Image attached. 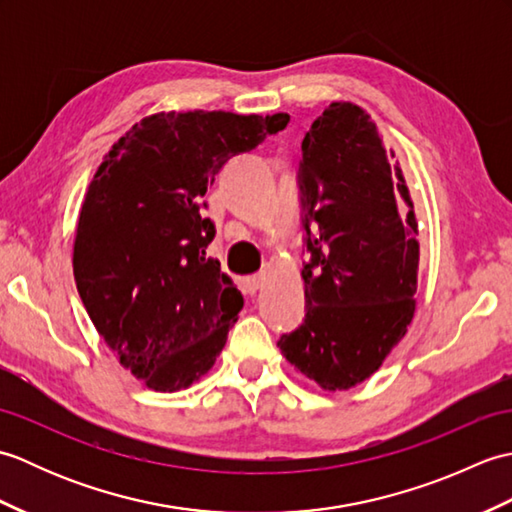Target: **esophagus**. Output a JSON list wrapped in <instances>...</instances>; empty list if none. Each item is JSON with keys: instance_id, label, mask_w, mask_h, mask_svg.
<instances>
[{"instance_id": "obj_1", "label": "esophagus", "mask_w": 512, "mask_h": 512, "mask_svg": "<svg viewBox=\"0 0 512 512\" xmlns=\"http://www.w3.org/2000/svg\"><path fill=\"white\" fill-rule=\"evenodd\" d=\"M264 284H266L264 275H250L244 279V288H246V292H250V295H255L257 290H262Z\"/></svg>"}]
</instances>
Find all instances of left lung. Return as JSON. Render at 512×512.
Masks as SVG:
<instances>
[{
  "label": "left lung",
  "mask_w": 512,
  "mask_h": 512,
  "mask_svg": "<svg viewBox=\"0 0 512 512\" xmlns=\"http://www.w3.org/2000/svg\"><path fill=\"white\" fill-rule=\"evenodd\" d=\"M301 151L306 319L277 345L321 389H350L378 372L416 312L418 222L396 154L363 107L330 103Z\"/></svg>",
  "instance_id": "8db88e82"
}]
</instances>
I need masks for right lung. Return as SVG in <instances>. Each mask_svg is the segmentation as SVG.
<instances>
[{"label": "right lung", "mask_w": 512, "mask_h": 512, "mask_svg": "<svg viewBox=\"0 0 512 512\" xmlns=\"http://www.w3.org/2000/svg\"><path fill=\"white\" fill-rule=\"evenodd\" d=\"M288 116L158 112L107 151L74 235L76 290L118 361L154 391L187 389L213 367L244 297L206 257V189L228 160Z\"/></svg>", "instance_id": "add662e5"}]
</instances>
